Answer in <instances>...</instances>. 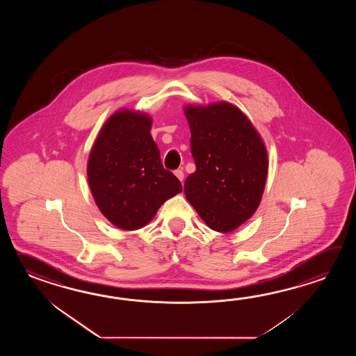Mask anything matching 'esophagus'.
<instances>
[{
    "label": "esophagus",
    "instance_id": "34e87169",
    "mask_svg": "<svg viewBox=\"0 0 356 356\" xmlns=\"http://www.w3.org/2000/svg\"><path fill=\"white\" fill-rule=\"evenodd\" d=\"M175 177L179 179V181H183V178H184V173H183V170L181 169H177L175 172Z\"/></svg>",
    "mask_w": 356,
    "mask_h": 356
}]
</instances>
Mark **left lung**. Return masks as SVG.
<instances>
[{
	"mask_svg": "<svg viewBox=\"0 0 356 356\" xmlns=\"http://www.w3.org/2000/svg\"><path fill=\"white\" fill-rule=\"evenodd\" d=\"M196 172L184 193L206 225L230 233L261 204L268 173L265 143L248 117L227 102L184 106Z\"/></svg>",
	"mask_w": 356,
	"mask_h": 356,
	"instance_id": "left-lung-1",
	"label": "left lung"
}]
</instances>
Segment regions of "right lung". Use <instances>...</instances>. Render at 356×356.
Listing matches in <instances>:
<instances>
[{
    "label": "right lung",
    "instance_id": "right-lung-1",
    "mask_svg": "<svg viewBox=\"0 0 356 356\" xmlns=\"http://www.w3.org/2000/svg\"><path fill=\"white\" fill-rule=\"evenodd\" d=\"M149 114L120 109L99 132L88 160V181L100 212L122 230L144 227L181 181L165 170Z\"/></svg>",
    "mask_w": 356,
    "mask_h": 356
}]
</instances>
